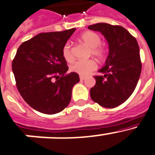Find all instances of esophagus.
Instances as JSON below:
<instances>
[{"mask_svg":"<svg viewBox=\"0 0 155 155\" xmlns=\"http://www.w3.org/2000/svg\"><path fill=\"white\" fill-rule=\"evenodd\" d=\"M79 79H80V80H84L85 79H86V77H85V76H79Z\"/></svg>","mask_w":155,"mask_h":155,"instance_id":"esophagus-1","label":"esophagus"}]
</instances>
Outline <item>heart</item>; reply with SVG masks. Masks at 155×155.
Wrapping results in <instances>:
<instances>
[{
  "label": "heart",
  "instance_id": "obj_1",
  "mask_svg": "<svg viewBox=\"0 0 155 155\" xmlns=\"http://www.w3.org/2000/svg\"><path fill=\"white\" fill-rule=\"evenodd\" d=\"M80 41L90 48V54L101 60L105 57L106 49L100 45L101 38L97 33L93 31H86L80 36ZM62 56L65 61L71 62L73 61V55L71 50V45L65 43L62 48ZM97 65L93 59L86 61H78L74 62L70 66V70L72 72L77 73L81 76H86L97 69Z\"/></svg>",
  "mask_w": 155,
  "mask_h": 155
}]
</instances>
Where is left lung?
Returning a JSON list of instances; mask_svg holds the SVG:
<instances>
[{"label": "left lung", "instance_id": "obj_1", "mask_svg": "<svg viewBox=\"0 0 155 155\" xmlns=\"http://www.w3.org/2000/svg\"><path fill=\"white\" fill-rule=\"evenodd\" d=\"M88 28L100 31L109 44L106 64L99 70L104 75L94 76L90 97L101 107L114 108L131 96L139 80L142 65L138 44L122 26L97 23Z\"/></svg>", "mask_w": 155, "mask_h": 155}]
</instances>
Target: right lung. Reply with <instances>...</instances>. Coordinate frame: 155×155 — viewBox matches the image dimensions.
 Segmentation results:
<instances>
[{
	"mask_svg": "<svg viewBox=\"0 0 155 155\" xmlns=\"http://www.w3.org/2000/svg\"><path fill=\"white\" fill-rule=\"evenodd\" d=\"M76 28L44 32L24 41L12 62L18 90L35 110L55 114L69 105L72 87L79 82L69 67L62 48Z\"/></svg>",
	"mask_w": 155,
	"mask_h": 155,
	"instance_id": "obj_1",
	"label": "right lung"
}]
</instances>
